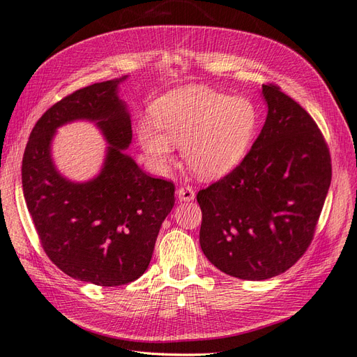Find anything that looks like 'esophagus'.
I'll return each instance as SVG.
<instances>
[{
	"mask_svg": "<svg viewBox=\"0 0 357 357\" xmlns=\"http://www.w3.org/2000/svg\"><path fill=\"white\" fill-rule=\"evenodd\" d=\"M194 197H195L194 190L190 188V187H181L178 190V199L181 202H192Z\"/></svg>",
	"mask_w": 357,
	"mask_h": 357,
	"instance_id": "obj_1",
	"label": "esophagus"
}]
</instances>
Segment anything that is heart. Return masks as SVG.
<instances>
[{
    "label": "heart",
    "instance_id": "b5f03b06",
    "mask_svg": "<svg viewBox=\"0 0 357 357\" xmlns=\"http://www.w3.org/2000/svg\"><path fill=\"white\" fill-rule=\"evenodd\" d=\"M153 121L141 120L136 136L149 165L165 172L182 146L183 162L203 179L221 178L248 154L258 129V111L246 98L187 86L158 98Z\"/></svg>",
    "mask_w": 357,
    "mask_h": 357
}]
</instances>
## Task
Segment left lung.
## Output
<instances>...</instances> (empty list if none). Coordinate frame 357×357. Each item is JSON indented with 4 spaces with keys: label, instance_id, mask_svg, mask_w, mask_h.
Wrapping results in <instances>:
<instances>
[{
    "label": "left lung",
    "instance_id": "1",
    "mask_svg": "<svg viewBox=\"0 0 357 357\" xmlns=\"http://www.w3.org/2000/svg\"><path fill=\"white\" fill-rule=\"evenodd\" d=\"M267 119L231 174L200 190V246L213 266L243 280H267L300 259L331 185V155L310 114L262 84Z\"/></svg>",
    "mask_w": 357,
    "mask_h": 357
}]
</instances>
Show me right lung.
<instances>
[{"label": "right lung", "mask_w": 357, "mask_h": 357, "mask_svg": "<svg viewBox=\"0 0 357 357\" xmlns=\"http://www.w3.org/2000/svg\"><path fill=\"white\" fill-rule=\"evenodd\" d=\"M128 75L79 89L43 114L22 162L28 211L45 254L73 279L98 286L130 283L145 273L155 240L175 204V185L151 178L126 154L132 120L119 86ZM93 122L109 144L96 176L77 183L51 157L55 130Z\"/></svg>", "instance_id": "right-lung-1"}]
</instances>
